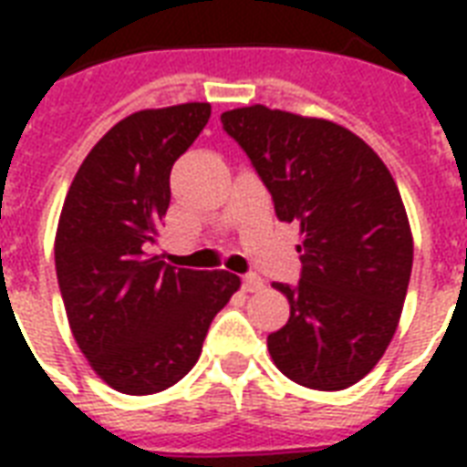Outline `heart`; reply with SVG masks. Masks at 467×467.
Instances as JSON below:
<instances>
[{
    "label": "heart",
    "instance_id": "obj_1",
    "mask_svg": "<svg viewBox=\"0 0 467 467\" xmlns=\"http://www.w3.org/2000/svg\"><path fill=\"white\" fill-rule=\"evenodd\" d=\"M249 182V179H242V183H247Z\"/></svg>",
    "mask_w": 467,
    "mask_h": 467
}]
</instances>
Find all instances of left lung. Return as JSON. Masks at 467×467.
Returning a JSON list of instances; mask_svg holds the SVG:
<instances>
[{
  "label": "left lung",
  "instance_id": "left-lung-1",
  "mask_svg": "<svg viewBox=\"0 0 467 467\" xmlns=\"http://www.w3.org/2000/svg\"><path fill=\"white\" fill-rule=\"evenodd\" d=\"M208 119V104L128 116L87 155L62 205L55 269L69 329L91 368L126 395L179 383L240 288L205 252L160 247L171 167Z\"/></svg>",
  "mask_w": 467,
  "mask_h": 467
}]
</instances>
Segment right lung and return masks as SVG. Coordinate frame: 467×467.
<instances>
[{
	"label": "right lung",
	"instance_id": "1",
	"mask_svg": "<svg viewBox=\"0 0 467 467\" xmlns=\"http://www.w3.org/2000/svg\"><path fill=\"white\" fill-rule=\"evenodd\" d=\"M274 198L300 227V278L281 284L291 317L269 334L276 368L312 390H344L380 361L412 274V233L380 157L327 120L266 106L220 116Z\"/></svg>",
	"mask_w": 467,
	"mask_h": 467
}]
</instances>
